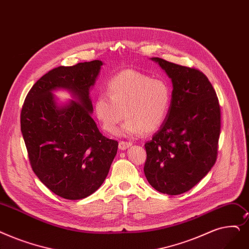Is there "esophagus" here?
Wrapping results in <instances>:
<instances>
[{"instance_id":"1","label":"esophagus","mask_w":249,"mask_h":249,"mask_svg":"<svg viewBox=\"0 0 249 249\" xmlns=\"http://www.w3.org/2000/svg\"><path fill=\"white\" fill-rule=\"evenodd\" d=\"M131 142H119V148L120 149H122V150H124V149H126V148H128L129 146H131Z\"/></svg>"}]
</instances>
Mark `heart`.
<instances>
[{"mask_svg":"<svg viewBox=\"0 0 249 249\" xmlns=\"http://www.w3.org/2000/svg\"><path fill=\"white\" fill-rule=\"evenodd\" d=\"M107 94L93 103L95 117L105 131L114 133L125 118L120 133L136 136L153 133L163 125L172 103L170 84L134 69L116 73L107 82Z\"/></svg>","mask_w":249,"mask_h":249,"instance_id":"1","label":"heart"}]
</instances>
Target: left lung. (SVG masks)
Here are the masks:
<instances>
[{"label":"left lung","instance_id":"1","mask_svg":"<svg viewBox=\"0 0 249 249\" xmlns=\"http://www.w3.org/2000/svg\"><path fill=\"white\" fill-rule=\"evenodd\" d=\"M172 79L169 114L144 144V175L156 190L178 196L196 186L214 165L221 109L209 78L194 67L153 58Z\"/></svg>","mask_w":249,"mask_h":249}]
</instances>
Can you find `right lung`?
<instances>
[{
	"label": "right lung",
	"mask_w": 249,
	"mask_h": 249,
	"mask_svg": "<svg viewBox=\"0 0 249 249\" xmlns=\"http://www.w3.org/2000/svg\"><path fill=\"white\" fill-rule=\"evenodd\" d=\"M102 65L94 60L49 71L32 86L21 110L32 170L66 199H82L98 190L117 154V140L104 136L90 115L89 89ZM57 88L69 89L75 101L59 108L51 93Z\"/></svg>",
	"instance_id": "obj_1"
}]
</instances>
